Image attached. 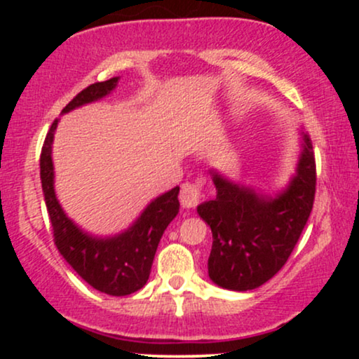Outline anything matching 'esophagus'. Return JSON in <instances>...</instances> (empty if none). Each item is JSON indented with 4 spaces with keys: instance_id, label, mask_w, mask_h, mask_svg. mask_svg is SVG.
Segmentation results:
<instances>
[{
    "instance_id": "esophagus-1",
    "label": "esophagus",
    "mask_w": 359,
    "mask_h": 359,
    "mask_svg": "<svg viewBox=\"0 0 359 359\" xmlns=\"http://www.w3.org/2000/svg\"><path fill=\"white\" fill-rule=\"evenodd\" d=\"M203 187H204V182L201 179L182 184V187H180V194H179L180 204L187 209L196 208V205L199 204L201 197H203Z\"/></svg>"
}]
</instances>
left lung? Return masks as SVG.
Instances as JSON below:
<instances>
[{"label": "left lung", "mask_w": 359, "mask_h": 359, "mask_svg": "<svg viewBox=\"0 0 359 359\" xmlns=\"http://www.w3.org/2000/svg\"><path fill=\"white\" fill-rule=\"evenodd\" d=\"M316 179L307 135L297 175L277 199H265L212 174L216 197L201 204L197 212L212 231L208 270L214 283L229 290H251L285 265L311 216Z\"/></svg>", "instance_id": "8db88e82"}]
</instances>
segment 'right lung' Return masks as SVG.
<instances>
[{
  "instance_id": "1",
  "label": "right lung",
  "mask_w": 359,
  "mask_h": 359,
  "mask_svg": "<svg viewBox=\"0 0 359 359\" xmlns=\"http://www.w3.org/2000/svg\"><path fill=\"white\" fill-rule=\"evenodd\" d=\"M116 82L118 77H113L88 86L62 109V113H67L86 102L101 100L114 89ZM55 128L57 119L45 137L40 154V179L50 217L53 243L69 265L90 287L116 297L133 294L147 283L160 238L179 212V187L156 197L126 233L109 240L90 238L65 216L53 192L50 154Z\"/></svg>"
}]
</instances>
